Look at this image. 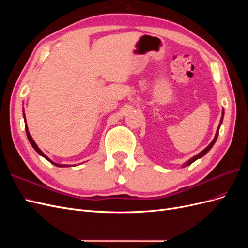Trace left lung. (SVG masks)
I'll return each instance as SVG.
<instances>
[{"instance_id":"1","label":"left lung","mask_w":248,"mask_h":248,"mask_svg":"<svg viewBox=\"0 0 248 248\" xmlns=\"http://www.w3.org/2000/svg\"><path fill=\"white\" fill-rule=\"evenodd\" d=\"M223 115H224V110L222 109V115H221V119H220V122H219V125H218V128H217V130H216V133H215V137H214V139H213V140L210 142V145L208 146V147H206L204 150H202V152H200L199 154H197L196 156H193L192 158H190L188 161H186L184 164H183V168L184 167H187V166H190V164L192 163V162H194L196 160H198L199 158H202V156L204 155H206L209 151H210V149H211L212 147H213V145L215 144V141H216V140H217V137H218V133H219V128H220V125H221V123H222V120H223Z\"/></svg>"}]
</instances>
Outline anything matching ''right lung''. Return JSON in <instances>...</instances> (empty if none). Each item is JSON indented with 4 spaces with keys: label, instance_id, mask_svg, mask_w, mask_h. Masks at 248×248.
<instances>
[{
    "label": "right lung",
    "instance_id": "obj_1",
    "mask_svg": "<svg viewBox=\"0 0 248 248\" xmlns=\"http://www.w3.org/2000/svg\"><path fill=\"white\" fill-rule=\"evenodd\" d=\"M24 119H25V127H26V133H27V137H28V140H29V141H30V144L32 145V147L35 149V151L38 153L39 155H41L42 157H44V158H46V160H48L51 164H54V166H56V167H59V168H66V167H71V166H68V164H59V163H56V162H54L52 160H50L48 157L44 154L41 150L38 148V146L36 145V142L34 141V140H33V138L31 137V134H30V132H29V129H28V125H27V122H26V117H25V112H24Z\"/></svg>",
    "mask_w": 248,
    "mask_h": 248
}]
</instances>
